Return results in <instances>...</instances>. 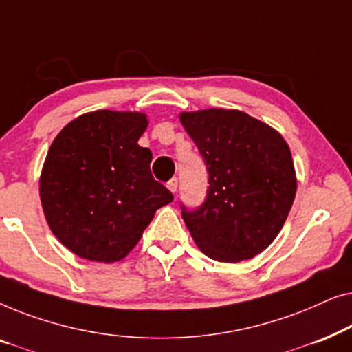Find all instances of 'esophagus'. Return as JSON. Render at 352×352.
<instances>
[{
  "label": "esophagus",
  "instance_id": "34e87169",
  "mask_svg": "<svg viewBox=\"0 0 352 352\" xmlns=\"http://www.w3.org/2000/svg\"><path fill=\"white\" fill-rule=\"evenodd\" d=\"M168 189H170L173 194H176V190H177V177H173V179H170L168 181Z\"/></svg>",
  "mask_w": 352,
  "mask_h": 352
}]
</instances>
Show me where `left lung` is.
Listing matches in <instances>:
<instances>
[{
    "label": "left lung",
    "mask_w": 352,
    "mask_h": 352,
    "mask_svg": "<svg viewBox=\"0 0 352 352\" xmlns=\"http://www.w3.org/2000/svg\"><path fill=\"white\" fill-rule=\"evenodd\" d=\"M208 170V190L182 219L206 256L239 263L274 242L295 200L292 152L269 124L240 110L208 109L179 115Z\"/></svg>",
    "instance_id": "1"
}]
</instances>
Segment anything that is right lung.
<instances>
[{"mask_svg":"<svg viewBox=\"0 0 352 352\" xmlns=\"http://www.w3.org/2000/svg\"><path fill=\"white\" fill-rule=\"evenodd\" d=\"M147 115L96 110L70 122L47 151L40 199L52 234L80 258L115 263L136 247L173 194L138 144Z\"/></svg>","mask_w":352,"mask_h":352,"instance_id":"right-lung-1","label":"right lung"}]
</instances>
